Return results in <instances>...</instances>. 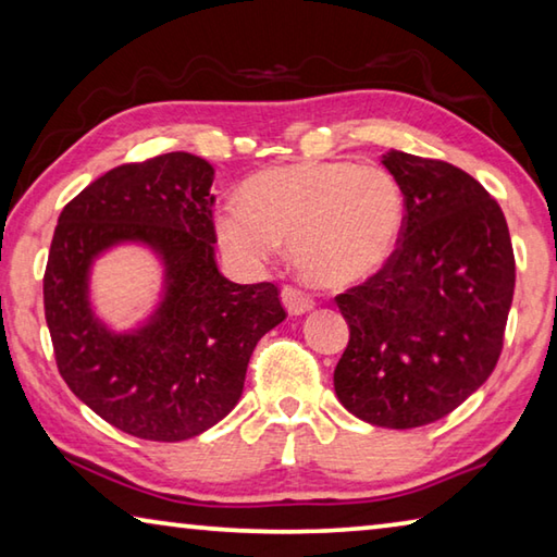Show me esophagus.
Wrapping results in <instances>:
<instances>
[{"instance_id":"obj_1","label":"esophagus","mask_w":557,"mask_h":557,"mask_svg":"<svg viewBox=\"0 0 557 557\" xmlns=\"http://www.w3.org/2000/svg\"><path fill=\"white\" fill-rule=\"evenodd\" d=\"M282 305L287 307L289 314H305L314 307V297L297 285L282 287Z\"/></svg>"}]
</instances>
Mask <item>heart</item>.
Segmentation results:
<instances>
[{
    "label": "heart",
    "mask_w": 557,
    "mask_h": 557,
    "mask_svg": "<svg viewBox=\"0 0 557 557\" xmlns=\"http://www.w3.org/2000/svg\"><path fill=\"white\" fill-rule=\"evenodd\" d=\"M403 188L388 169L305 162L252 176L243 203L219 215L223 248L245 262L289 243L292 262L314 285L344 287L379 272L398 248Z\"/></svg>",
    "instance_id": "obj_1"
}]
</instances>
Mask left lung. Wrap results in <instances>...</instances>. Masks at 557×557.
I'll list each match as a JSON object with an SVG mask.
<instances>
[{
	"instance_id": "obj_1",
	"label": "left lung",
	"mask_w": 557,
	"mask_h": 557,
	"mask_svg": "<svg viewBox=\"0 0 557 557\" xmlns=\"http://www.w3.org/2000/svg\"><path fill=\"white\" fill-rule=\"evenodd\" d=\"M405 219L385 265L336 295L348 344L334 388L371 425L410 430L459 408L502 356L516 258L502 206L459 166L383 159Z\"/></svg>"
}]
</instances>
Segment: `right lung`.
Here are the masks:
<instances>
[{"instance_id": "1", "label": "right lung", "mask_w": 557, "mask_h": 557, "mask_svg": "<svg viewBox=\"0 0 557 557\" xmlns=\"http://www.w3.org/2000/svg\"><path fill=\"white\" fill-rule=\"evenodd\" d=\"M213 166L169 152L110 169L63 206L44 272V312L69 388L139 440L201 435L238 403L250 356L287 317L272 282L235 285L215 265ZM122 239L163 256L168 292L153 322L112 335L87 305L91 258Z\"/></svg>"}]
</instances>
